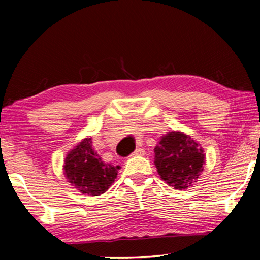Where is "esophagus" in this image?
I'll use <instances>...</instances> for the list:
<instances>
[{"label": "esophagus", "instance_id": "34e87169", "mask_svg": "<svg viewBox=\"0 0 260 260\" xmlns=\"http://www.w3.org/2000/svg\"><path fill=\"white\" fill-rule=\"evenodd\" d=\"M144 154H145V151L143 150V149H142V148H137L136 150H135L130 156H142V155H144Z\"/></svg>", "mask_w": 260, "mask_h": 260}]
</instances>
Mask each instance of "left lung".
Here are the masks:
<instances>
[{"mask_svg":"<svg viewBox=\"0 0 260 260\" xmlns=\"http://www.w3.org/2000/svg\"><path fill=\"white\" fill-rule=\"evenodd\" d=\"M158 175L175 189H187L197 182L204 170V149L189 135L169 131L154 149Z\"/></svg>","mask_w":260,"mask_h":260,"instance_id":"8db88e82","label":"left lung"}]
</instances>
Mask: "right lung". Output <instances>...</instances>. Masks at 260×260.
Returning <instances> with one entry per match:
<instances>
[{
  "instance_id": "right-lung-1",
  "label": "right lung",
  "mask_w": 260,
  "mask_h": 260,
  "mask_svg": "<svg viewBox=\"0 0 260 260\" xmlns=\"http://www.w3.org/2000/svg\"><path fill=\"white\" fill-rule=\"evenodd\" d=\"M63 162V174L67 182L88 197L105 193L115 182L119 170V166L102 161L101 156L92 148L91 137L84 138L77 144L66 155Z\"/></svg>"
}]
</instances>
